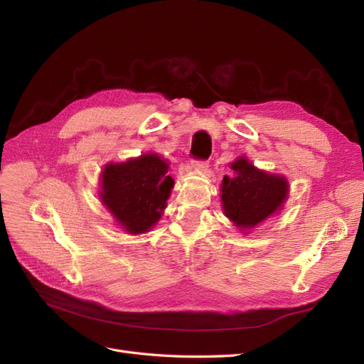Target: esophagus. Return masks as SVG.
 <instances>
[{"mask_svg":"<svg viewBox=\"0 0 364 364\" xmlns=\"http://www.w3.org/2000/svg\"><path fill=\"white\" fill-rule=\"evenodd\" d=\"M191 167L197 171H205L208 168V161H193Z\"/></svg>","mask_w":364,"mask_h":364,"instance_id":"1","label":"esophagus"}]
</instances>
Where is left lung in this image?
<instances>
[{
  "instance_id": "obj_1",
  "label": "left lung",
  "mask_w": 364,
  "mask_h": 364,
  "mask_svg": "<svg viewBox=\"0 0 364 364\" xmlns=\"http://www.w3.org/2000/svg\"><path fill=\"white\" fill-rule=\"evenodd\" d=\"M220 185L223 214L243 234L264 220L279 214L289 199L290 185L285 176L257 168L246 156L229 165Z\"/></svg>"
}]
</instances>
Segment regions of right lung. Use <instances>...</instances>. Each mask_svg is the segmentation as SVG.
<instances>
[{
  "label": "right lung",
  "mask_w": 364,
  "mask_h": 364,
  "mask_svg": "<svg viewBox=\"0 0 364 364\" xmlns=\"http://www.w3.org/2000/svg\"><path fill=\"white\" fill-rule=\"evenodd\" d=\"M168 168L158 153L105 165L98 197L127 234H146L161 220L174 186Z\"/></svg>",
  "instance_id": "1"
}]
</instances>
